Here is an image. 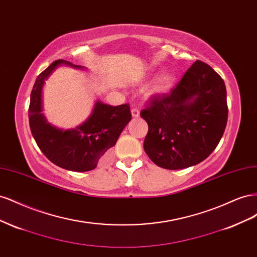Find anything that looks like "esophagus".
Masks as SVG:
<instances>
[{
	"label": "esophagus",
	"mask_w": 257,
	"mask_h": 257,
	"mask_svg": "<svg viewBox=\"0 0 257 257\" xmlns=\"http://www.w3.org/2000/svg\"><path fill=\"white\" fill-rule=\"evenodd\" d=\"M132 116H133V118H138L139 116V110L137 108H133V109H132Z\"/></svg>",
	"instance_id": "obj_1"
}]
</instances>
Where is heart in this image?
Wrapping results in <instances>:
<instances>
[{"label": "heart", "mask_w": 257, "mask_h": 257, "mask_svg": "<svg viewBox=\"0 0 257 257\" xmlns=\"http://www.w3.org/2000/svg\"><path fill=\"white\" fill-rule=\"evenodd\" d=\"M175 74L172 72H164L159 75L154 81L147 89V94L152 97H161L166 95L175 84Z\"/></svg>", "instance_id": "b5f03b06"}]
</instances>
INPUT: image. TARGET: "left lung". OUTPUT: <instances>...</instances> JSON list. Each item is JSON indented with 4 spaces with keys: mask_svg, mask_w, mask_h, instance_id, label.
<instances>
[{
    "mask_svg": "<svg viewBox=\"0 0 257 257\" xmlns=\"http://www.w3.org/2000/svg\"><path fill=\"white\" fill-rule=\"evenodd\" d=\"M226 88L219 74L196 61L169 95L142 110L149 131L144 149L162 168L182 169L207 159L227 123Z\"/></svg>",
    "mask_w": 257,
    "mask_h": 257,
    "instance_id": "1",
    "label": "left lung"
}]
</instances>
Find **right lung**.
<instances>
[{"mask_svg":"<svg viewBox=\"0 0 257 257\" xmlns=\"http://www.w3.org/2000/svg\"><path fill=\"white\" fill-rule=\"evenodd\" d=\"M62 65L81 71L87 69L68 61L58 60L38 75L30 97V128L38 148L53 164L72 172H89L115 145L131 121L130 106H110L97 99L90 115L75 128L63 130L52 125L43 113V88L45 81Z\"/></svg>","mask_w":257,"mask_h":257,"instance_id":"obj_1","label":"right lung"}]
</instances>
